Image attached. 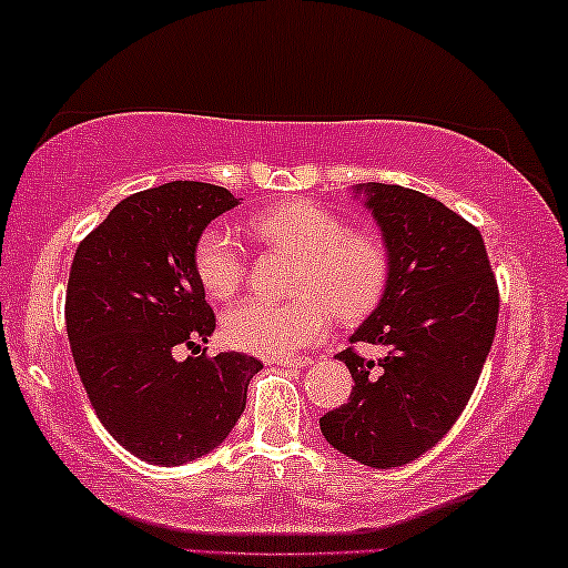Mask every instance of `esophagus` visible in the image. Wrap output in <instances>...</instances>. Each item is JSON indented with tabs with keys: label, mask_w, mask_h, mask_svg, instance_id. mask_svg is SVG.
<instances>
[{
	"label": "esophagus",
	"mask_w": 568,
	"mask_h": 568,
	"mask_svg": "<svg viewBox=\"0 0 568 568\" xmlns=\"http://www.w3.org/2000/svg\"><path fill=\"white\" fill-rule=\"evenodd\" d=\"M271 364H276V367H284V369H302V367H307L310 359L307 356L305 359H302V356H292V359H274Z\"/></svg>",
	"instance_id": "esophagus-1"
}]
</instances>
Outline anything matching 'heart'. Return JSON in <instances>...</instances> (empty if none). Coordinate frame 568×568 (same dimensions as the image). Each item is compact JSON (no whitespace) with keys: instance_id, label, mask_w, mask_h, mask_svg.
I'll use <instances>...</instances> for the list:
<instances>
[{"instance_id":"obj_1","label":"heart","mask_w":568,"mask_h":568,"mask_svg":"<svg viewBox=\"0 0 568 568\" xmlns=\"http://www.w3.org/2000/svg\"><path fill=\"white\" fill-rule=\"evenodd\" d=\"M247 230L263 243L302 258L297 297L286 305L245 300L222 323L230 346L261 356H290L325 338L333 315L359 321L385 297L390 251L377 232L352 230L344 216L315 201H290L255 214ZM199 282L209 297L230 300L245 282V251L235 232L214 224L193 251Z\"/></svg>"}]
</instances>
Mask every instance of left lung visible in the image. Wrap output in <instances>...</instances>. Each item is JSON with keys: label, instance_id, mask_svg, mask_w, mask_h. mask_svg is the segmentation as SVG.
<instances>
[{"label": "left lung", "instance_id": "1", "mask_svg": "<svg viewBox=\"0 0 568 568\" xmlns=\"http://www.w3.org/2000/svg\"><path fill=\"white\" fill-rule=\"evenodd\" d=\"M390 251V284L352 336L377 362L338 354L352 398L321 418L323 437L369 468H398L432 449L468 406L494 344L499 286L478 227L442 201L387 183L356 185Z\"/></svg>", "mask_w": 568, "mask_h": 568}]
</instances>
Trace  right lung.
Listing matches in <instances>:
<instances>
[{
    "mask_svg": "<svg viewBox=\"0 0 568 568\" xmlns=\"http://www.w3.org/2000/svg\"><path fill=\"white\" fill-rule=\"evenodd\" d=\"M237 206L227 189L173 181L131 193L77 247L67 336L88 398L111 437L152 465H183L222 445L263 364L201 357L216 317L193 266L201 232ZM192 348L178 363L174 352Z\"/></svg>",
    "mask_w": 568,
    "mask_h": 568,
    "instance_id": "obj_1",
    "label": "right lung"
}]
</instances>
